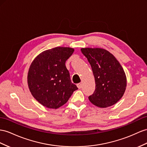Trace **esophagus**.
I'll use <instances>...</instances> for the list:
<instances>
[{
  "label": "esophagus",
  "mask_w": 147,
  "mask_h": 147,
  "mask_svg": "<svg viewBox=\"0 0 147 147\" xmlns=\"http://www.w3.org/2000/svg\"><path fill=\"white\" fill-rule=\"evenodd\" d=\"M77 86L79 89H81L82 88V84L81 83H78L77 84Z\"/></svg>",
  "instance_id": "obj_1"
}]
</instances>
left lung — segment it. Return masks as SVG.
Returning <instances> with one entry per match:
<instances>
[{"instance_id":"obj_1","label":"left lung","mask_w":147,"mask_h":147,"mask_svg":"<svg viewBox=\"0 0 147 147\" xmlns=\"http://www.w3.org/2000/svg\"><path fill=\"white\" fill-rule=\"evenodd\" d=\"M82 53L91 66L96 89L89 97L92 104L108 107L122 98L127 87V78L121 65L109 51L100 48H82Z\"/></svg>"}]
</instances>
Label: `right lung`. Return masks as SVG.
<instances>
[{"mask_svg":"<svg viewBox=\"0 0 147 147\" xmlns=\"http://www.w3.org/2000/svg\"><path fill=\"white\" fill-rule=\"evenodd\" d=\"M74 50L56 47L41 52L30 66L27 82L33 97L42 106L56 109L78 88L72 83L65 63Z\"/></svg>","mask_w":147,"mask_h":147,"instance_id":"right-lung-1","label":"right lung"}]
</instances>
